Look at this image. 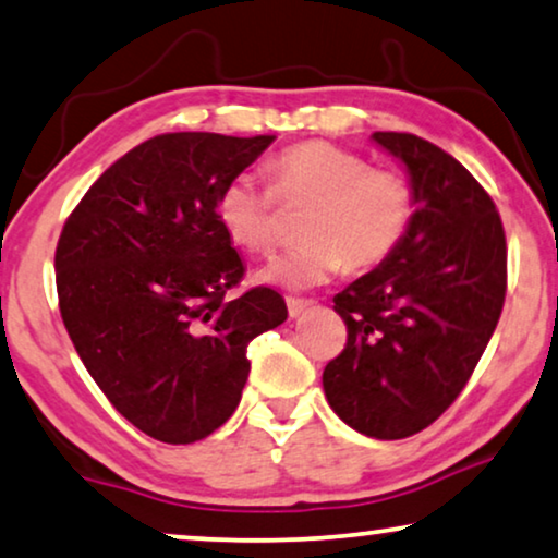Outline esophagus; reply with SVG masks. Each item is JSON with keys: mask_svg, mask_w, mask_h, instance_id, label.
I'll use <instances>...</instances> for the list:
<instances>
[{"mask_svg": "<svg viewBox=\"0 0 558 558\" xmlns=\"http://www.w3.org/2000/svg\"><path fill=\"white\" fill-rule=\"evenodd\" d=\"M313 305V301H303V298H288V313L290 318H298Z\"/></svg>", "mask_w": 558, "mask_h": 558, "instance_id": "esophagus-1", "label": "esophagus"}]
</instances>
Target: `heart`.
<instances>
[{
	"instance_id": "b5f03b06",
	"label": "heart",
	"mask_w": 558,
	"mask_h": 558,
	"mask_svg": "<svg viewBox=\"0 0 558 558\" xmlns=\"http://www.w3.org/2000/svg\"><path fill=\"white\" fill-rule=\"evenodd\" d=\"M272 190L253 174H240L217 194L215 215L234 245L268 255L278 242L276 204H308L301 227L305 245L278 257L257 280L288 290H308L347 268H379L412 230L417 194L397 169L372 167L364 156L328 141H303L270 163Z\"/></svg>"
}]
</instances>
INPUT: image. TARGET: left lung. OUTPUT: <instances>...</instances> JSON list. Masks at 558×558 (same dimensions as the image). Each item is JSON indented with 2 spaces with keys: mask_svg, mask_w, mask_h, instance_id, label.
<instances>
[{
  "mask_svg": "<svg viewBox=\"0 0 558 558\" xmlns=\"http://www.w3.org/2000/svg\"><path fill=\"white\" fill-rule=\"evenodd\" d=\"M417 194L402 247L333 295L347 347L324 368L331 410L356 433L402 439L450 407L506 301V232L490 194L442 148L376 131Z\"/></svg>",
  "mask_w": 558,
  "mask_h": 558,
  "instance_id": "8db88e82",
  "label": "left lung"
}]
</instances>
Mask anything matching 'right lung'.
<instances>
[{"label":"right lung","instance_id":"right-lung-1","mask_svg":"<svg viewBox=\"0 0 558 558\" xmlns=\"http://www.w3.org/2000/svg\"><path fill=\"white\" fill-rule=\"evenodd\" d=\"M276 136L161 133L131 148L62 227L60 316L88 374L133 427L190 445L238 410L247 347L288 318L282 295L253 288L215 202Z\"/></svg>","mask_w":558,"mask_h":558}]
</instances>
